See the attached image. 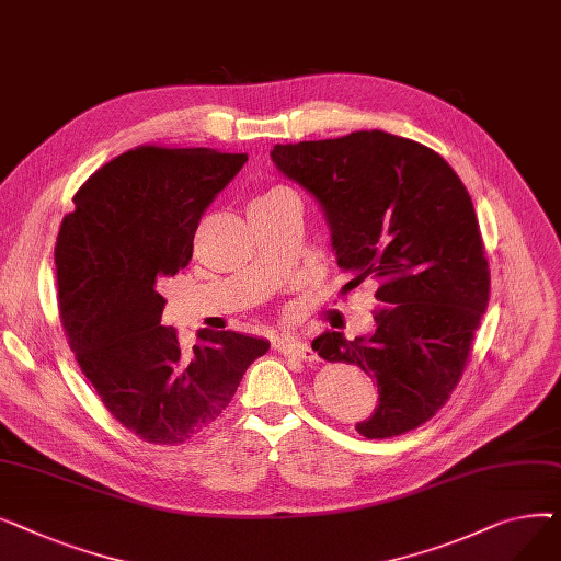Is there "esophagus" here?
Segmentation results:
<instances>
[{"mask_svg":"<svg viewBox=\"0 0 561 561\" xmlns=\"http://www.w3.org/2000/svg\"><path fill=\"white\" fill-rule=\"evenodd\" d=\"M275 350L282 352V355H286V357L300 359L305 364H316L318 362L316 352L307 343L296 341V339H279V341H275Z\"/></svg>","mask_w":561,"mask_h":561,"instance_id":"34e87169","label":"esophagus"}]
</instances>
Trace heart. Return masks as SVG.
I'll return each mask as SVG.
<instances>
[{"mask_svg": "<svg viewBox=\"0 0 561 561\" xmlns=\"http://www.w3.org/2000/svg\"><path fill=\"white\" fill-rule=\"evenodd\" d=\"M279 195H290V197H296V195H293V191H290V188H286V186H273V188H268L265 193H261L254 202L271 199V197H279Z\"/></svg>", "mask_w": 561, "mask_h": 561, "instance_id": "heart-1", "label": "heart"}]
</instances>
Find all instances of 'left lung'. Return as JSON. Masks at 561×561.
Listing matches in <instances>:
<instances>
[{"instance_id": "1", "label": "left lung", "mask_w": 561, "mask_h": 561, "mask_svg": "<svg viewBox=\"0 0 561 561\" xmlns=\"http://www.w3.org/2000/svg\"><path fill=\"white\" fill-rule=\"evenodd\" d=\"M275 165L307 188L332 227L345 288L377 284L375 332H325L311 347L377 379L379 407L359 423L389 438L427 423L463 375L489 305L491 273L473 202L448 161L379 129L275 145Z\"/></svg>"}]
</instances>
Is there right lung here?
Listing matches in <instances>:
<instances>
[{"label": "right lung", "instance_id": "1", "mask_svg": "<svg viewBox=\"0 0 561 561\" xmlns=\"http://www.w3.org/2000/svg\"><path fill=\"white\" fill-rule=\"evenodd\" d=\"M245 161L138 145L88 176L58 229V316L75 359L108 414L147 444L180 446L211 427L271 347L204 330L186 350L161 325V284L186 268L204 209Z\"/></svg>", "mask_w": 561, "mask_h": 561}]
</instances>
